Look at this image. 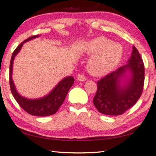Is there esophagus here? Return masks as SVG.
<instances>
[{
    "mask_svg": "<svg viewBox=\"0 0 156 156\" xmlns=\"http://www.w3.org/2000/svg\"><path fill=\"white\" fill-rule=\"evenodd\" d=\"M77 80L78 81H82V82H83V81L86 80V78H85L83 75H82V74H79V75L78 76V77H77Z\"/></svg>",
    "mask_w": 156,
    "mask_h": 156,
    "instance_id": "obj_1",
    "label": "esophagus"
}]
</instances>
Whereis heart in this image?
Wrapping results in <instances>:
<instances>
[{
  "mask_svg": "<svg viewBox=\"0 0 156 156\" xmlns=\"http://www.w3.org/2000/svg\"><path fill=\"white\" fill-rule=\"evenodd\" d=\"M82 49L84 53L91 56L87 69L94 76H102L111 72L119 64L123 56L122 46L105 37L87 41Z\"/></svg>",
  "mask_w": 156,
  "mask_h": 156,
  "instance_id": "heart-1",
  "label": "heart"
}]
</instances>
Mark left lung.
<instances>
[{
  "label": "left lung",
  "instance_id": "left-lung-1",
  "mask_svg": "<svg viewBox=\"0 0 156 156\" xmlns=\"http://www.w3.org/2000/svg\"><path fill=\"white\" fill-rule=\"evenodd\" d=\"M144 83V65L135 47L126 65L98 81L93 103L100 113L122 115L141 97Z\"/></svg>",
  "mask_w": 156,
  "mask_h": 156
}]
</instances>
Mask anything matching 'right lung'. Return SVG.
<instances>
[{"mask_svg": "<svg viewBox=\"0 0 156 156\" xmlns=\"http://www.w3.org/2000/svg\"><path fill=\"white\" fill-rule=\"evenodd\" d=\"M39 37V35H35L27 39L22 42L12 53L10 64V86L13 97L24 110L31 115L37 117H46L54 115L58 111L59 107L64 102L68 92L73 84L74 78L72 76H66L63 78L51 90V92L42 98L29 99L20 95L12 80L13 61L17 54L20 51L24 43Z\"/></svg>", "mask_w": 156, "mask_h": 156, "instance_id": "add662e5", "label": "right lung"}]
</instances>
